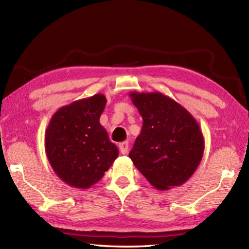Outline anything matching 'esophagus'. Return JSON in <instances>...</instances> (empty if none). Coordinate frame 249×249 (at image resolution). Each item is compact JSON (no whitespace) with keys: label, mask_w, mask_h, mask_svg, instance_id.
Wrapping results in <instances>:
<instances>
[{"label":"esophagus","mask_w":249,"mask_h":249,"mask_svg":"<svg viewBox=\"0 0 249 249\" xmlns=\"http://www.w3.org/2000/svg\"><path fill=\"white\" fill-rule=\"evenodd\" d=\"M119 149H120V152L122 153V154H127V152H128V142L127 141L121 142V143H119Z\"/></svg>","instance_id":"34e87169"}]
</instances>
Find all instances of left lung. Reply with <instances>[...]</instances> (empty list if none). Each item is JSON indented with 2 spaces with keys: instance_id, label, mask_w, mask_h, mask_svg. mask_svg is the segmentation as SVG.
Wrapping results in <instances>:
<instances>
[{
  "instance_id": "obj_1",
  "label": "left lung",
  "mask_w": 249,
  "mask_h": 249,
  "mask_svg": "<svg viewBox=\"0 0 249 249\" xmlns=\"http://www.w3.org/2000/svg\"><path fill=\"white\" fill-rule=\"evenodd\" d=\"M129 97L143 119L129 158L158 190L184 184L203 156L204 138L198 122L160 92H130Z\"/></svg>"
}]
</instances>
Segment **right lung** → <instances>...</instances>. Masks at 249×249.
Wrapping results in <instances>:
<instances>
[{"label":"right lung","mask_w":249,"mask_h":249,"mask_svg":"<svg viewBox=\"0 0 249 249\" xmlns=\"http://www.w3.org/2000/svg\"><path fill=\"white\" fill-rule=\"evenodd\" d=\"M107 99L104 94L63 106L46 129L45 150L50 166L63 182L88 189L104 177L119 150L99 123Z\"/></svg>","instance_id":"add662e5"}]
</instances>
